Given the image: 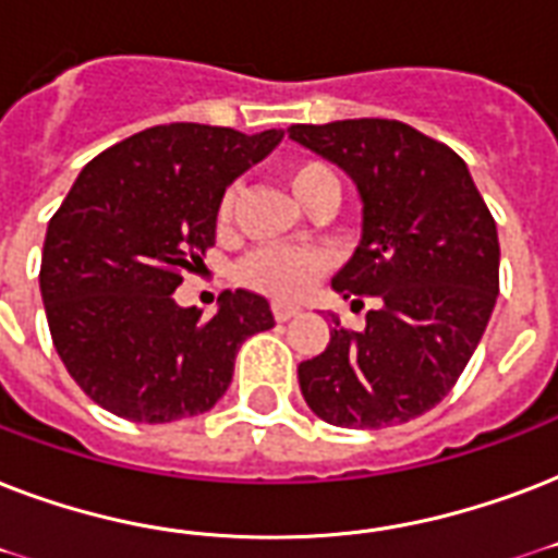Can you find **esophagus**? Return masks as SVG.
Masks as SVG:
<instances>
[{
	"label": "esophagus",
	"mask_w": 558,
	"mask_h": 558,
	"mask_svg": "<svg viewBox=\"0 0 558 558\" xmlns=\"http://www.w3.org/2000/svg\"><path fill=\"white\" fill-rule=\"evenodd\" d=\"M271 313H275V318H278V322H289V318H295V315L301 313V306L287 304V301H275Z\"/></svg>",
	"instance_id": "obj_1"
}]
</instances>
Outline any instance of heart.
Wrapping results in <instances>:
<instances>
[{"instance_id":"b5f03b06","label":"heart","mask_w":558,"mask_h":558,"mask_svg":"<svg viewBox=\"0 0 558 558\" xmlns=\"http://www.w3.org/2000/svg\"><path fill=\"white\" fill-rule=\"evenodd\" d=\"M287 185L292 191L301 205H310V202L318 196L327 187H339V177L332 173L330 165L324 161H295L287 168ZM234 187H228L219 199L217 217L219 222H228L231 210H234ZM327 266V257L322 252H313V248H269V252L254 254L252 260L243 266V280L248 287L260 289V292H269V295H301L310 283H313L318 275Z\"/></svg>"}]
</instances>
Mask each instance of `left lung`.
<instances>
[{"label": "left lung", "instance_id": "8db88e82", "mask_svg": "<svg viewBox=\"0 0 558 558\" xmlns=\"http://www.w3.org/2000/svg\"><path fill=\"white\" fill-rule=\"evenodd\" d=\"M289 138L344 170L362 199V240L332 289L379 298L365 330L330 315V344L298 365L301 393L341 428L408 423L454 388L489 324L501 263L493 214L466 161L402 121L295 124Z\"/></svg>", "mask_w": 558, "mask_h": 558}]
</instances>
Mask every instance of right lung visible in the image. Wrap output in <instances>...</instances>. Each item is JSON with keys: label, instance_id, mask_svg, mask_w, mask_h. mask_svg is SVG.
<instances>
[{"label": "right lung", "instance_id": "right-lung-1", "mask_svg": "<svg viewBox=\"0 0 558 558\" xmlns=\"http://www.w3.org/2000/svg\"><path fill=\"white\" fill-rule=\"evenodd\" d=\"M283 130L161 124L81 170L46 231L39 292L54 348L83 393L133 423H173L217 405L236 350L271 330L269 301L222 292L214 318L179 306L217 236L226 187L266 159Z\"/></svg>", "mask_w": 558, "mask_h": 558}]
</instances>
